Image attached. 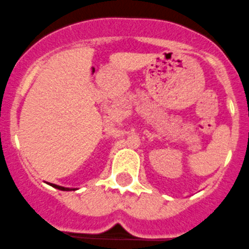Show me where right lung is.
Listing matches in <instances>:
<instances>
[{
    "label": "right lung",
    "instance_id": "right-lung-1",
    "mask_svg": "<svg viewBox=\"0 0 249 249\" xmlns=\"http://www.w3.org/2000/svg\"><path fill=\"white\" fill-rule=\"evenodd\" d=\"M51 186H52V187H55V188H57V189H61V191H71L70 188H65V187L57 186V184H52V183H51Z\"/></svg>",
    "mask_w": 249,
    "mask_h": 249
}]
</instances>
